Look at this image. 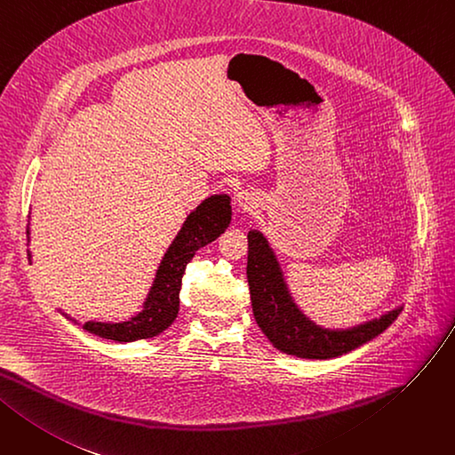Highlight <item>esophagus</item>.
<instances>
[{
  "instance_id": "34e87169",
  "label": "esophagus",
  "mask_w": 455,
  "mask_h": 455,
  "mask_svg": "<svg viewBox=\"0 0 455 455\" xmlns=\"http://www.w3.org/2000/svg\"><path fill=\"white\" fill-rule=\"evenodd\" d=\"M259 196L254 190H241L235 194V204L241 212H256L259 208Z\"/></svg>"
}]
</instances>
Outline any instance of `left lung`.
Here are the masks:
<instances>
[{"mask_svg": "<svg viewBox=\"0 0 455 455\" xmlns=\"http://www.w3.org/2000/svg\"><path fill=\"white\" fill-rule=\"evenodd\" d=\"M247 239V280L252 313L268 342L285 355L309 360L346 355L379 337L403 311V306H397L377 318L344 329L318 325L296 304L282 263L267 235L252 228Z\"/></svg>", "mask_w": 455, "mask_h": 455, "instance_id": "obj_1", "label": "left lung"}]
</instances>
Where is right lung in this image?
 Segmentation results:
<instances>
[{"mask_svg":"<svg viewBox=\"0 0 455 455\" xmlns=\"http://www.w3.org/2000/svg\"><path fill=\"white\" fill-rule=\"evenodd\" d=\"M230 220L232 206L230 196L227 194L210 196L197 208H194L164 252L142 309L132 318L124 322L91 320L80 323L62 309L58 311L73 323H78L85 331L93 332V335L115 342H135L161 335L177 318L180 280H183L187 265L201 247L212 243L228 228ZM27 241L30 243V227H27Z\"/></svg>","mask_w":455,"mask_h":455,"instance_id":"right-lung-1","label":"right lung"}]
</instances>
